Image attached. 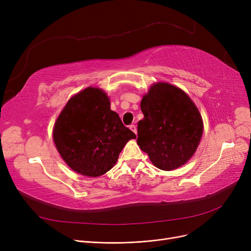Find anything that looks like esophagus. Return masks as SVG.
<instances>
[{
	"label": "esophagus",
	"instance_id": "34e87169",
	"mask_svg": "<svg viewBox=\"0 0 251 251\" xmlns=\"http://www.w3.org/2000/svg\"><path fill=\"white\" fill-rule=\"evenodd\" d=\"M129 128H130L131 130H132L135 134L137 133V129H136V126H135V125H133V124H132V125H130V126H129Z\"/></svg>",
	"mask_w": 251,
	"mask_h": 251
}]
</instances>
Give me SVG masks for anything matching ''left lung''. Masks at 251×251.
<instances>
[{"label": "left lung", "instance_id": "8db88e82", "mask_svg": "<svg viewBox=\"0 0 251 251\" xmlns=\"http://www.w3.org/2000/svg\"><path fill=\"white\" fill-rule=\"evenodd\" d=\"M144 116L137 125V144L151 163L171 171L185 164L202 135L196 105L182 89L169 83L153 84L140 103Z\"/></svg>", "mask_w": 251, "mask_h": 251}]
</instances>
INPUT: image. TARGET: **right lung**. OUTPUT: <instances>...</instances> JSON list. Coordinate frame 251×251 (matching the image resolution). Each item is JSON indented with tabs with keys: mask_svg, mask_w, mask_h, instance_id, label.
I'll return each instance as SVG.
<instances>
[{
	"mask_svg": "<svg viewBox=\"0 0 251 251\" xmlns=\"http://www.w3.org/2000/svg\"><path fill=\"white\" fill-rule=\"evenodd\" d=\"M52 137L72 170L98 177L114 167L125 144L136 135L111 110L109 98L101 89L87 87L65 105Z\"/></svg>",
	"mask_w": 251,
	"mask_h": 251,
	"instance_id": "obj_1",
	"label": "right lung"
}]
</instances>
